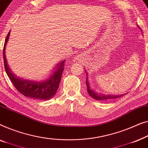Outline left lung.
<instances>
[{
	"label": "left lung",
	"instance_id": "8db88e82",
	"mask_svg": "<svg viewBox=\"0 0 148 148\" xmlns=\"http://www.w3.org/2000/svg\"><path fill=\"white\" fill-rule=\"evenodd\" d=\"M138 28L140 29V27H139V26H138ZM84 70L85 72H86V73H87L86 70L84 69ZM86 76H88L87 74H86ZM86 84L87 86V92H88V95H90L91 97L93 98L94 99L97 100V101H109V100H113V99H116V98L121 97H122V96L127 95L128 93V92H125L124 93V94H121V95H110V94H104V93L98 92L97 91H95L93 88H90L88 76H86Z\"/></svg>",
	"mask_w": 148,
	"mask_h": 148
}]
</instances>
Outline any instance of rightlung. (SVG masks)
<instances>
[{
    "label": "right lung",
    "mask_w": 148,
    "mask_h": 148,
    "mask_svg": "<svg viewBox=\"0 0 148 148\" xmlns=\"http://www.w3.org/2000/svg\"><path fill=\"white\" fill-rule=\"evenodd\" d=\"M10 33H8L5 42L3 49L4 64L6 72L11 80L14 87L18 92L26 97L39 100H49L56 94L57 90L61 80V78L64 70V62L66 60L61 61L56 64L51 73L47 75L46 79L43 80H33L21 78L18 76L12 71L8 64L5 55L6 45L9 41Z\"/></svg>",
    "instance_id": "obj_1"
}]
</instances>
